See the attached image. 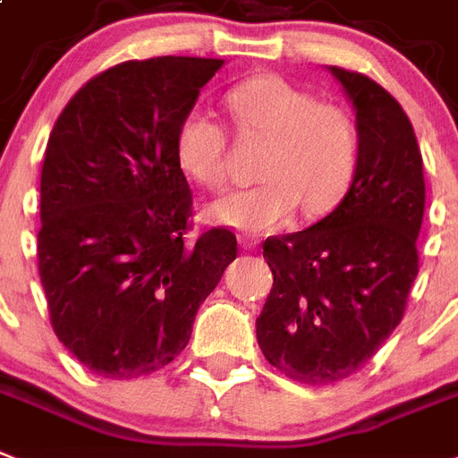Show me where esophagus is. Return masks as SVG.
Returning <instances> with one entry per match:
<instances>
[{
	"instance_id": "obj_1",
	"label": "esophagus",
	"mask_w": 458,
	"mask_h": 458,
	"mask_svg": "<svg viewBox=\"0 0 458 458\" xmlns=\"http://www.w3.org/2000/svg\"><path fill=\"white\" fill-rule=\"evenodd\" d=\"M240 244L244 249H256L259 247V237H254V235H242L240 237Z\"/></svg>"
}]
</instances>
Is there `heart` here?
I'll return each instance as SVG.
<instances>
[{"label": "heart", "instance_id": "obj_1", "mask_svg": "<svg viewBox=\"0 0 458 458\" xmlns=\"http://www.w3.org/2000/svg\"><path fill=\"white\" fill-rule=\"evenodd\" d=\"M237 129L266 139L259 159L261 183L221 195L209 204L211 221L240 233L284 225L299 204L308 214L332 209L358 166L360 129L341 103L318 100L284 77L263 74L237 81L225 94ZM225 126L202 107H191L176 126L181 169L207 188L225 176Z\"/></svg>", "mask_w": 458, "mask_h": 458}]
</instances>
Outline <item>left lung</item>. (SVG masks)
Returning a JSON list of instances; mask_svg holds the SVG:
<instances>
[{"label":"left lung","instance_id":"obj_1","mask_svg":"<svg viewBox=\"0 0 458 458\" xmlns=\"http://www.w3.org/2000/svg\"><path fill=\"white\" fill-rule=\"evenodd\" d=\"M329 70L355 107V176L329 216L263 242L273 289L256 319L267 362L308 386L352 377L400 325L426 204L421 150L403 106L367 74Z\"/></svg>","mask_w":458,"mask_h":458}]
</instances>
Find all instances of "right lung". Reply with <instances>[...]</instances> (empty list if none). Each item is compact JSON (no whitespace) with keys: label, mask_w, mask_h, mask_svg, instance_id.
<instances>
[{"label":"right lung","mask_w":458,"mask_h":458,"mask_svg":"<svg viewBox=\"0 0 458 458\" xmlns=\"http://www.w3.org/2000/svg\"><path fill=\"white\" fill-rule=\"evenodd\" d=\"M221 65L188 55L120 63L70 98L48 136L39 277L55 336L98 377L169 364L235 261L228 228L185 244L192 191L174 148L178 122Z\"/></svg>","instance_id":"1"}]
</instances>
